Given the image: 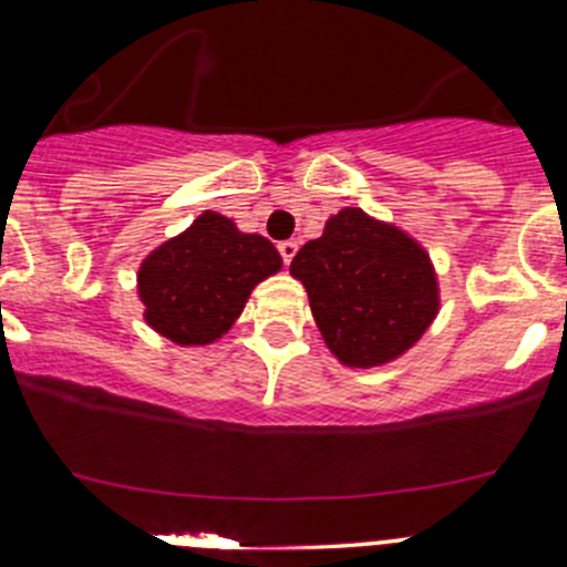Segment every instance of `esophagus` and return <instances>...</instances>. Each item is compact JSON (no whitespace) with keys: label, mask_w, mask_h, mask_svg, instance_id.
Listing matches in <instances>:
<instances>
[{"label":"esophagus","mask_w":567,"mask_h":567,"mask_svg":"<svg viewBox=\"0 0 567 567\" xmlns=\"http://www.w3.org/2000/svg\"><path fill=\"white\" fill-rule=\"evenodd\" d=\"M296 251H299V241H282V244H279V255H282L285 266H290V260L296 257Z\"/></svg>","instance_id":"34e87169"}]
</instances>
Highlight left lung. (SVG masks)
Returning a JSON list of instances; mask_svg holds the SVG:
<instances>
[{
  "label": "left lung",
  "mask_w": 567,
  "mask_h": 567,
  "mask_svg": "<svg viewBox=\"0 0 567 567\" xmlns=\"http://www.w3.org/2000/svg\"><path fill=\"white\" fill-rule=\"evenodd\" d=\"M326 348L346 368H381L422 340L439 316V277L425 247L362 208L329 216L323 236L296 251Z\"/></svg>",
  "instance_id": "1"
}]
</instances>
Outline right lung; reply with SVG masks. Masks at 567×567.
<instances>
[{"instance_id": "1", "label": "right lung", "mask_w": 567, "mask_h": 567, "mask_svg": "<svg viewBox=\"0 0 567 567\" xmlns=\"http://www.w3.org/2000/svg\"><path fill=\"white\" fill-rule=\"evenodd\" d=\"M282 271L268 238L203 210L183 233L158 244L136 271L145 323L183 348H203L233 329L262 279Z\"/></svg>"}]
</instances>
